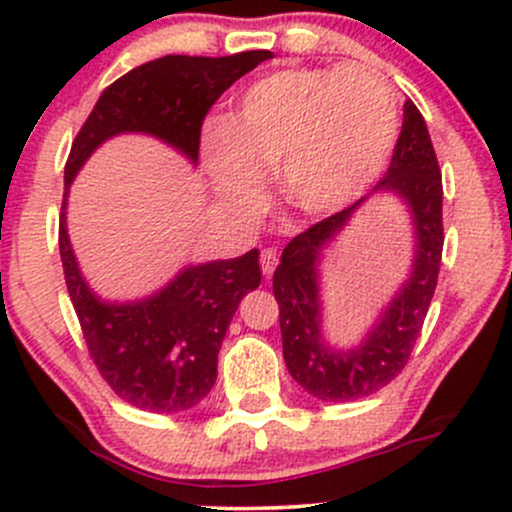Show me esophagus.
Returning a JSON list of instances; mask_svg holds the SVG:
<instances>
[{
    "mask_svg": "<svg viewBox=\"0 0 512 512\" xmlns=\"http://www.w3.org/2000/svg\"><path fill=\"white\" fill-rule=\"evenodd\" d=\"M260 264H262L264 279H269V276L274 274L276 264H279V252H276L274 248H264L262 255H260Z\"/></svg>",
    "mask_w": 512,
    "mask_h": 512,
    "instance_id": "obj_1",
    "label": "esophagus"
}]
</instances>
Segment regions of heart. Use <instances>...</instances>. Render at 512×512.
Returning <instances> with one entry per match:
<instances>
[{
    "mask_svg": "<svg viewBox=\"0 0 512 512\" xmlns=\"http://www.w3.org/2000/svg\"><path fill=\"white\" fill-rule=\"evenodd\" d=\"M399 113L390 86L370 69L286 67L245 88L228 122L199 139L211 187L233 211L260 207L267 168L305 216L358 202L395 154Z\"/></svg>",
    "mask_w": 512,
    "mask_h": 512,
    "instance_id": "b5f03b06",
    "label": "heart"
}]
</instances>
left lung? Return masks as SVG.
Listing matches in <instances>:
<instances>
[{
    "mask_svg": "<svg viewBox=\"0 0 512 512\" xmlns=\"http://www.w3.org/2000/svg\"><path fill=\"white\" fill-rule=\"evenodd\" d=\"M373 194H392L408 207L415 226V260L408 281L356 347L339 350L321 332L319 264L350 216ZM443 182L428 127L414 103L385 178L330 219L315 223L286 245L274 272L284 361L291 378L322 402H351L378 392L407 366L424 327L443 257Z\"/></svg>",
    "mask_w": 512,
    "mask_h": 512,
    "instance_id": "1",
    "label": "left lung"
}]
</instances>
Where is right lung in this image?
I'll use <instances>...</instances> for the list:
<instances>
[{
	"label": "right lung",
	"mask_w": 512,
	"mask_h": 512,
	"mask_svg": "<svg viewBox=\"0 0 512 512\" xmlns=\"http://www.w3.org/2000/svg\"><path fill=\"white\" fill-rule=\"evenodd\" d=\"M269 57V50H250L146 62L105 88L72 144L60 216L64 279L93 363L115 395L137 409L175 414L209 395L238 303L262 281L260 252L190 264L139 301H103L88 286L69 243V187L93 151L117 134H149L197 166L204 115L228 86Z\"/></svg>",
	"instance_id": "obj_1"
}]
</instances>
